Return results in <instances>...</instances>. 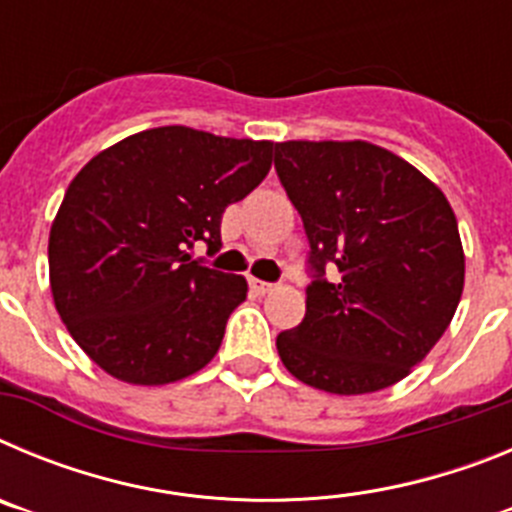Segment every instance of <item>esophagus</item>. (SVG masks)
<instances>
[{"mask_svg": "<svg viewBox=\"0 0 512 512\" xmlns=\"http://www.w3.org/2000/svg\"><path fill=\"white\" fill-rule=\"evenodd\" d=\"M251 287L256 289V292H259V295H266V292H271V289H274V284L261 282V279H251Z\"/></svg>", "mask_w": 512, "mask_h": 512, "instance_id": "esophagus-1", "label": "esophagus"}]
</instances>
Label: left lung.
Returning <instances> with one entry per match:
<instances>
[{
  "label": "left lung",
  "mask_w": 512,
  "mask_h": 512,
  "mask_svg": "<svg viewBox=\"0 0 512 512\" xmlns=\"http://www.w3.org/2000/svg\"><path fill=\"white\" fill-rule=\"evenodd\" d=\"M274 166L310 241L297 328L277 336L287 372L366 395L408 377L449 328L464 289L459 225L441 189L366 140H287ZM336 265V283L324 269Z\"/></svg>",
  "instance_id": "obj_1"
}]
</instances>
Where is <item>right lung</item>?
<instances>
[{
	"instance_id": "add662e5",
	"label": "right lung",
	"mask_w": 512,
	"mask_h": 512,
	"mask_svg": "<svg viewBox=\"0 0 512 512\" xmlns=\"http://www.w3.org/2000/svg\"><path fill=\"white\" fill-rule=\"evenodd\" d=\"M271 151V140L166 125L104 148L74 176L48 269L58 315L99 369L158 387L210 364L248 284L187 251L220 246L225 207L264 182Z\"/></svg>"
}]
</instances>
